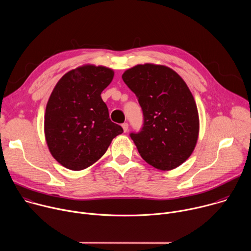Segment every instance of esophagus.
I'll use <instances>...</instances> for the list:
<instances>
[{
    "mask_svg": "<svg viewBox=\"0 0 251 251\" xmlns=\"http://www.w3.org/2000/svg\"><path fill=\"white\" fill-rule=\"evenodd\" d=\"M128 123H123L122 124V128H123V130H124V132H127L128 131Z\"/></svg>",
    "mask_w": 251,
    "mask_h": 251,
    "instance_id": "1",
    "label": "esophagus"
}]
</instances>
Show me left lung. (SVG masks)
I'll use <instances>...</instances> for the list:
<instances>
[{
    "label": "left lung",
    "instance_id": "left-lung-1",
    "mask_svg": "<svg viewBox=\"0 0 251 251\" xmlns=\"http://www.w3.org/2000/svg\"><path fill=\"white\" fill-rule=\"evenodd\" d=\"M122 78L144 116L141 131L130 134L141 157L162 171L181 166L194 152L200 131L197 104L184 79L153 63L129 68Z\"/></svg>",
    "mask_w": 251,
    "mask_h": 251
}]
</instances>
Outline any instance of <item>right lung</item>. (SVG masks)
I'll return each mask as SVG.
<instances>
[{"label": "right lung", "mask_w": 251, "mask_h": 251, "mask_svg": "<svg viewBox=\"0 0 251 251\" xmlns=\"http://www.w3.org/2000/svg\"><path fill=\"white\" fill-rule=\"evenodd\" d=\"M113 76L111 68L85 64L68 71L54 86L45 113V136L50 154L66 169L90 167L123 133L101 98Z\"/></svg>", "instance_id": "1"}]
</instances>
